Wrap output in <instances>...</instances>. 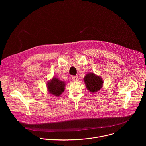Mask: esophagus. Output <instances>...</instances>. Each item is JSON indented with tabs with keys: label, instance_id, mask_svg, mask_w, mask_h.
Instances as JSON below:
<instances>
[{
	"label": "esophagus",
	"instance_id": "obj_1",
	"mask_svg": "<svg viewBox=\"0 0 146 146\" xmlns=\"http://www.w3.org/2000/svg\"><path fill=\"white\" fill-rule=\"evenodd\" d=\"M72 80H73V81H78V76H73L72 77Z\"/></svg>",
	"mask_w": 146,
	"mask_h": 146
}]
</instances>
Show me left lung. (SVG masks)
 <instances>
[{
	"label": "left lung",
	"instance_id": "8db88e82",
	"mask_svg": "<svg viewBox=\"0 0 146 146\" xmlns=\"http://www.w3.org/2000/svg\"><path fill=\"white\" fill-rule=\"evenodd\" d=\"M86 87L87 90L92 93L99 91L102 87L103 81L100 76L94 73H88L84 78Z\"/></svg>",
	"mask_w": 146,
	"mask_h": 146
}]
</instances>
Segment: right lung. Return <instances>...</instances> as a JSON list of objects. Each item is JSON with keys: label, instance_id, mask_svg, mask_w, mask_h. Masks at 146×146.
Returning a JSON list of instances; mask_svg holds the SVG:
<instances>
[{"label": "right lung", "instance_id": "obj_1", "mask_svg": "<svg viewBox=\"0 0 146 146\" xmlns=\"http://www.w3.org/2000/svg\"><path fill=\"white\" fill-rule=\"evenodd\" d=\"M65 86L66 82L64 81H61L55 77H53L47 84L48 92L56 97L59 96L64 92Z\"/></svg>", "mask_w": 146, "mask_h": 146}]
</instances>
